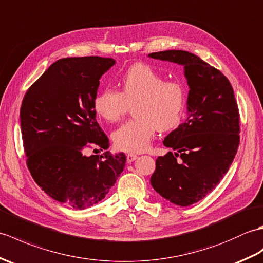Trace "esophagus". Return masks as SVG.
<instances>
[{
	"instance_id": "1",
	"label": "esophagus",
	"mask_w": 263,
	"mask_h": 263,
	"mask_svg": "<svg viewBox=\"0 0 263 263\" xmlns=\"http://www.w3.org/2000/svg\"><path fill=\"white\" fill-rule=\"evenodd\" d=\"M137 155L136 154H134V153H128L127 154V162L128 163H132V162H134L135 161L136 159H137Z\"/></svg>"
}]
</instances>
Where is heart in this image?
I'll use <instances>...</instances> for the list:
<instances>
[{
  "label": "heart",
  "mask_w": 263,
  "mask_h": 263,
  "mask_svg": "<svg viewBox=\"0 0 263 263\" xmlns=\"http://www.w3.org/2000/svg\"><path fill=\"white\" fill-rule=\"evenodd\" d=\"M164 79L147 64L136 63L120 77V92L104 87L97 93L93 108L107 121L119 120L126 114L128 104L135 102V118L114 133V142L119 149L144 152L157 128L168 130L180 122L185 102L184 87L178 81Z\"/></svg>",
  "instance_id": "heart-1"
}]
</instances>
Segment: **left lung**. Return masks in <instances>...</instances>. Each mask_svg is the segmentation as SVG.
I'll return each instance as SVG.
<instances>
[{"instance_id": "1", "label": "left lung", "mask_w": 263, "mask_h": 263, "mask_svg": "<svg viewBox=\"0 0 263 263\" xmlns=\"http://www.w3.org/2000/svg\"><path fill=\"white\" fill-rule=\"evenodd\" d=\"M148 57L182 65L189 86L188 117L163 141L174 154L157 157L151 177L157 194L186 207L211 194L234 160L240 144L234 91L223 73L189 51L164 50Z\"/></svg>"}]
</instances>
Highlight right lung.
Segmentation results:
<instances>
[{"label": "right lung", "instance_id": "1", "mask_svg": "<svg viewBox=\"0 0 263 263\" xmlns=\"http://www.w3.org/2000/svg\"><path fill=\"white\" fill-rule=\"evenodd\" d=\"M115 64L99 56L62 58L22 100L20 125L29 171L46 194L69 208L101 201L124 171V153L85 155L87 147H109L93 100L99 80Z\"/></svg>", "mask_w": 263, "mask_h": 263}]
</instances>
